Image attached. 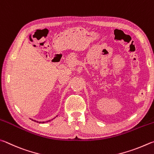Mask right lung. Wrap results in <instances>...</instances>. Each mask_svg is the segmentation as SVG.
I'll return each mask as SVG.
<instances>
[{"mask_svg":"<svg viewBox=\"0 0 154 154\" xmlns=\"http://www.w3.org/2000/svg\"><path fill=\"white\" fill-rule=\"evenodd\" d=\"M32 121H33V120H32ZM33 121L37 122H39V123H44V122H38V121ZM48 121H48L47 122H48Z\"/></svg>","mask_w":154,"mask_h":154,"instance_id":"obj_1","label":"right lung"}]
</instances>
